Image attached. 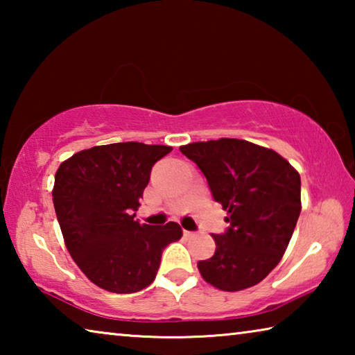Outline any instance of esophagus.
<instances>
[{"mask_svg": "<svg viewBox=\"0 0 355 355\" xmlns=\"http://www.w3.org/2000/svg\"><path fill=\"white\" fill-rule=\"evenodd\" d=\"M183 235L186 238H194L196 236V232H189V230H183Z\"/></svg>", "mask_w": 355, "mask_h": 355, "instance_id": "1", "label": "esophagus"}]
</instances>
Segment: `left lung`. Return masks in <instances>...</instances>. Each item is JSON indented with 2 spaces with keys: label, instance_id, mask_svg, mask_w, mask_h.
Segmentation results:
<instances>
[{
  "label": "left lung",
  "instance_id": "1",
  "mask_svg": "<svg viewBox=\"0 0 355 355\" xmlns=\"http://www.w3.org/2000/svg\"><path fill=\"white\" fill-rule=\"evenodd\" d=\"M199 166L228 227L213 235L216 252L197 268L222 291L254 286L277 266L300 214V177L274 150L241 139L180 147Z\"/></svg>",
  "mask_w": 355,
  "mask_h": 355
}]
</instances>
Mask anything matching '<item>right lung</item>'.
Segmentation results:
<instances>
[{"label":"right lung","mask_w":355,"mask_h":355,"mask_svg":"<svg viewBox=\"0 0 355 355\" xmlns=\"http://www.w3.org/2000/svg\"><path fill=\"white\" fill-rule=\"evenodd\" d=\"M167 146L117 142L75 153L59 166L53 188L58 222L71 258L106 291L128 294L148 286L166 245L182 238L177 222L135 219L152 167Z\"/></svg>","instance_id":"obj_1"}]
</instances>
